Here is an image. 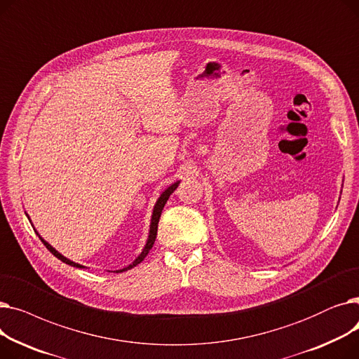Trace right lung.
Masks as SVG:
<instances>
[{
    "mask_svg": "<svg viewBox=\"0 0 359 359\" xmlns=\"http://www.w3.org/2000/svg\"><path fill=\"white\" fill-rule=\"evenodd\" d=\"M179 186V182H176V183H173L172 186L170 187H167V189L161 194V196L158 198V201H157V203H156V206H154V211H153V218H151V227H149V236H148V241H147V244H145V248H144V250H142V253L130 263V265L128 266V268H123V269H121V271H116V272H123V271H128V269H132L134 266H137L138 263H141L142 260H144V257L148 255V252L151 250V248L154 246V241H156V237H157V229H158V221H160V217H161V211H163V208H164V205H165V202H167V199H168V196L172 195L175 191H176V187ZM41 240H42V243L45 244L46 246V249L55 256V257H58L60 260H62L64 263H67V265H71V266H75V268H84V266H81V265H79V263H75V262H71L69 259H67V257H64L61 253H58L56 252L49 243H46L42 237H41Z\"/></svg>",
    "mask_w": 359,
    "mask_h": 359,
    "instance_id": "right-lung-1",
    "label": "right lung"
}]
</instances>
